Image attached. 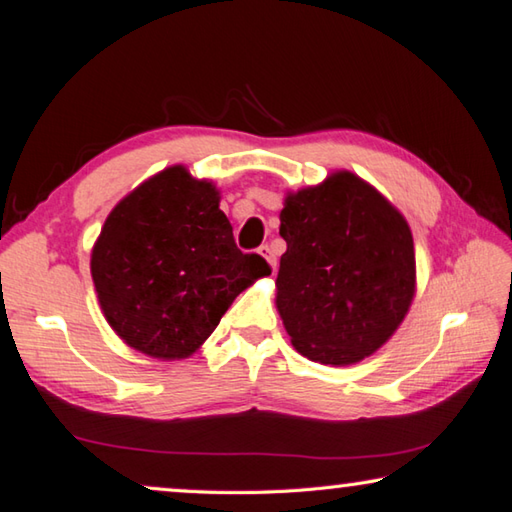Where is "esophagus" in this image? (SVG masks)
<instances>
[{"label":"esophagus","instance_id":"esophagus-1","mask_svg":"<svg viewBox=\"0 0 512 512\" xmlns=\"http://www.w3.org/2000/svg\"><path fill=\"white\" fill-rule=\"evenodd\" d=\"M259 255H262L264 259H266V262L270 264V268H277V257H275V250L273 248H270L268 244H264L262 248H259Z\"/></svg>","mask_w":512,"mask_h":512}]
</instances>
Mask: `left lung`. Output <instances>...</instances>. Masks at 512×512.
I'll use <instances>...</instances> for the list:
<instances>
[{
    "instance_id": "left-lung-1",
    "label": "left lung",
    "mask_w": 512,
    "mask_h": 512,
    "mask_svg": "<svg viewBox=\"0 0 512 512\" xmlns=\"http://www.w3.org/2000/svg\"><path fill=\"white\" fill-rule=\"evenodd\" d=\"M277 308L290 342L319 364L373 355L402 324L415 295L406 219L353 173L286 197Z\"/></svg>"
}]
</instances>
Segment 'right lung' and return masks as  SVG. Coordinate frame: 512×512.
I'll list each match as a JSON object with an SVG mask.
<instances>
[{
    "label": "right lung",
    "mask_w": 512,
    "mask_h": 512,
    "mask_svg": "<svg viewBox=\"0 0 512 512\" xmlns=\"http://www.w3.org/2000/svg\"><path fill=\"white\" fill-rule=\"evenodd\" d=\"M90 273L108 324L128 346L184 359L270 266L237 248L215 186L173 166L113 208Z\"/></svg>",
    "instance_id": "1"
}]
</instances>
